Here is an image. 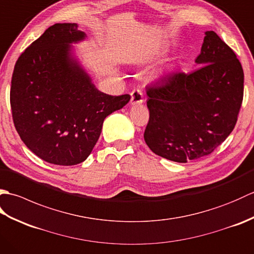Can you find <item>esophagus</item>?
<instances>
[{
  "mask_svg": "<svg viewBox=\"0 0 254 254\" xmlns=\"http://www.w3.org/2000/svg\"><path fill=\"white\" fill-rule=\"evenodd\" d=\"M144 101V97L142 90L135 89L131 93V105L135 106V105H141Z\"/></svg>",
  "mask_w": 254,
  "mask_h": 254,
  "instance_id": "34e87169",
  "label": "esophagus"
}]
</instances>
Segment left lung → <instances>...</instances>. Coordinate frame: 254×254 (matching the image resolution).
Listing matches in <instances>:
<instances>
[{
    "instance_id": "1",
    "label": "left lung",
    "mask_w": 254,
    "mask_h": 254,
    "mask_svg": "<svg viewBox=\"0 0 254 254\" xmlns=\"http://www.w3.org/2000/svg\"><path fill=\"white\" fill-rule=\"evenodd\" d=\"M195 64V71L169 75L146 89L144 139L156 155L176 163L218 147L233 132L244 97V69L216 32L205 31Z\"/></svg>"
}]
</instances>
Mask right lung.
<instances>
[{
	"instance_id": "right-lung-1",
	"label": "right lung",
	"mask_w": 254,
	"mask_h": 254,
	"mask_svg": "<svg viewBox=\"0 0 254 254\" xmlns=\"http://www.w3.org/2000/svg\"><path fill=\"white\" fill-rule=\"evenodd\" d=\"M86 39L77 24H55L14 67L10 108L16 131L32 153L53 165L87 159L105 119L131 99L96 87L72 46Z\"/></svg>"
}]
</instances>
